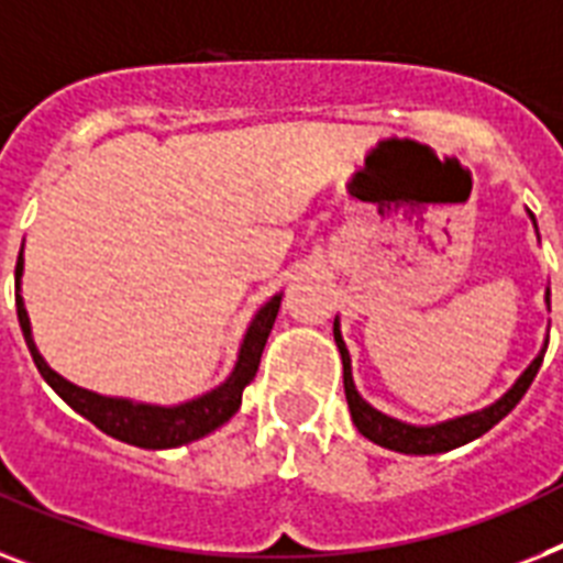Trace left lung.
<instances>
[{"label":"left lung","instance_id":"obj_1","mask_svg":"<svg viewBox=\"0 0 563 563\" xmlns=\"http://www.w3.org/2000/svg\"><path fill=\"white\" fill-rule=\"evenodd\" d=\"M529 221L536 227L538 235V224L536 216L527 209ZM543 305L550 310V287L543 290ZM333 339H336L339 356H342V379H345V399L347 408H351V420H354L356 431H360L362 438H368L371 443L383 445V449H391V452L399 454H443L452 452L457 445H466L472 440H477L481 434L492 429V426H498L509 411H512L521 397L527 394V388L536 379L538 368H541L543 354H547V339H543L541 351L532 362H529L523 374L518 376L512 383V388L506 394H500L495 402H489L486 408H477V411H468V415L460 417H449V420L440 422H429V426H420V422H406L397 420V417L385 415L379 408H374L368 399L362 397L356 391L354 383V368H351V354H347L345 339H342V322H339V316L333 319Z\"/></svg>","mask_w":563,"mask_h":563}]
</instances>
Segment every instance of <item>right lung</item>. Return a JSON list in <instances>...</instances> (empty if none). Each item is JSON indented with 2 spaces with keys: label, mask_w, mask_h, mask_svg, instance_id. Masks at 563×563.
I'll list each match as a JSON object with an SVG mask.
<instances>
[{
  "label": "right lung",
  "mask_w": 563,
  "mask_h": 563,
  "mask_svg": "<svg viewBox=\"0 0 563 563\" xmlns=\"http://www.w3.org/2000/svg\"><path fill=\"white\" fill-rule=\"evenodd\" d=\"M22 273H25V258L20 253V262H16V316H20L22 336H25V345L31 356H34V365L40 368L42 379L77 415L86 417L88 422H95L103 434L120 440V443L137 445V449H178V445L207 438V434H212L224 422L232 420V415L241 408V394L253 383L255 371H258L262 351L267 345V336L273 331L278 308H282V296H285V292H276L273 299H267L262 308L255 310L247 331L241 336L235 365H232L224 383L192 399L175 402V406H157V402H141V399L88 391V388L74 385L71 379H65L63 374L51 368L45 356L40 354V347L34 342V331H31V319H27L25 299H22Z\"/></svg>",
  "instance_id": "1"
}]
</instances>
